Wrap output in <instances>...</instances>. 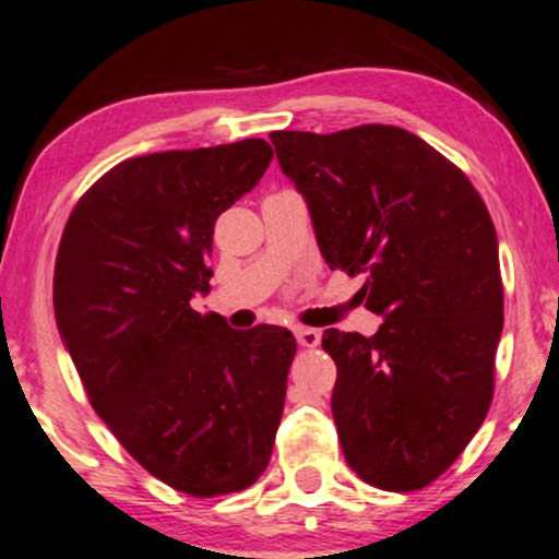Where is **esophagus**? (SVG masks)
<instances>
[{
    "mask_svg": "<svg viewBox=\"0 0 559 559\" xmlns=\"http://www.w3.org/2000/svg\"><path fill=\"white\" fill-rule=\"evenodd\" d=\"M295 338H297V344L302 346V349H316V346L321 344V331H318V329H297Z\"/></svg>",
    "mask_w": 559,
    "mask_h": 559,
    "instance_id": "34e87169",
    "label": "esophagus"
}]
</instances>
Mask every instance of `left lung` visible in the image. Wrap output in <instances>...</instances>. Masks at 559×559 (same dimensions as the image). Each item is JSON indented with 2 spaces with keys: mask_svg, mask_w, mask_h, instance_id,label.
<instances>
[{
  "mask_svg": "<svg viewBox=\"0 0 559 559\" xmlns=\"http://www.w3.org/2000/svg\"><path fill=\"white\" fill-rule=\"evenodd\" d=\"M270 138L323 259L365 274L361 300L385 318L374 336L323 331L346 462L374 488L421 490L465 452L496 390L503 280L488 207L460 166L403 128Z\"/></svg>",
  "mask_w": 559,
  "mask_h": 559,
  "instance_id": "left-lung-1",
  "label": "left lung"
}]
</instances>
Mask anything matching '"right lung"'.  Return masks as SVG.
Returning <instances> with one entry per match:
<instances>
[{
  "label": "right lung",
  "mask_w": 559,
  "mask_h": 559,
  "mask_svg": "<svg viewBox=\"0 0 559 559\" xmlns=\"http://www.w3.org/2000/svg\"><path fill=\"white\" fill-rule=\"evenodd\" d=\"M262 138L135 156L71 210L53 272L56 323L92 408L143 469L192 498L241 492L270 465L295 336L236 331L210 293L217 215L272 162Z\"/></svg>",
  "instance_id": "1"
}]
</instances>
